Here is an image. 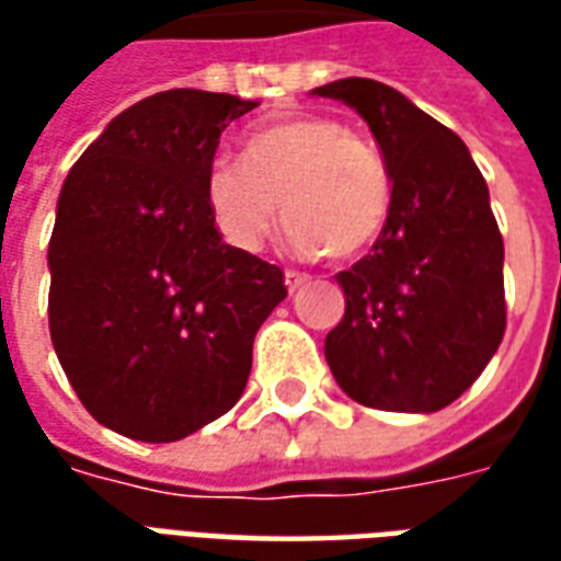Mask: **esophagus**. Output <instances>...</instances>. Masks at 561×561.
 <instances>
[{
    "label": "esophagus",
    "mask_w": 561,
    "mask_h": 561,
    "mask_svg": "<svg viewBox=\"0 0 561 561\" xmlns=\"http://www.w3.org/2000/svg\"><path fill=\"white\" fill-rule=\"evenodd\" d=\"M306 282H309V276H306V273H297V270H288V273H285V285H288V291H300V288H304Z\"/></svg>",
    "instance_id": "obj_1"
}]
</instances>
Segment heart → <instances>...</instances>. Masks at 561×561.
I'll return each instance as SVG.
<instances>
[{
  "label": "heart",
  "instance_id": "obj_1",
  "mask_svg": "<svg viewBox=\"0 0 561 561\" xmlns=\"http://www.w3.org/2000/svg\"><path fill=\"white\" fill-rule=\"evenodd\" d=\"M204 201L221 240L240 252L267 243L282 213L297 252L345 261L388 228L393 180L381 152L348 126L294 116L252 131L243 161H209Z\"/></svg>",
  "mask_w": 561,
  "mask_h": 561
}]
</instances>
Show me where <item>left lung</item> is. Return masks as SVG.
Instances as JSON below:
<instances>
[{
  "instance_id": "8db88e82",
  "label": "left lung",
  "mask_w": 561,
  "mask_h": 561,
  "mask_svg": "<svg viewBox=\"0 0 561 561\" xmlns=\"http://www.w3.org/2000/svg\"><path fill=\"white\" fill-rule=\"evenodd\" d=\"M316 95L364 116L393 180V209L369 255L336 273L345 316L324 340L354 402L438 412L474 385L505 336V243L466 144L402 92L369 78Z\"/></svg>"
}]
</instances>
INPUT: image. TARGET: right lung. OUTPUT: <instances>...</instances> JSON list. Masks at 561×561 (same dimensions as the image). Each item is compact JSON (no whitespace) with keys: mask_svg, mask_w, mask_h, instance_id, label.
Segmentation results:
<instances>
[{"mask_svg":"<svg viewBox=\"0 0 561 561\" xmlns=\"http://www.w3.org/2000/svg\"><path fill=\"white\" fill-rule=\"evenodd\" d=\"M252 107L156 92L111 119L62 183L50 340L83 409L114 433L176 442L231 412L257 328L288 294L276 264L221 243L204 201L221 131Z\"/></svg>","mask_w":561,"mask_h":561,"instance_id":"add662e5","label":"right lung"}]
</instances>
